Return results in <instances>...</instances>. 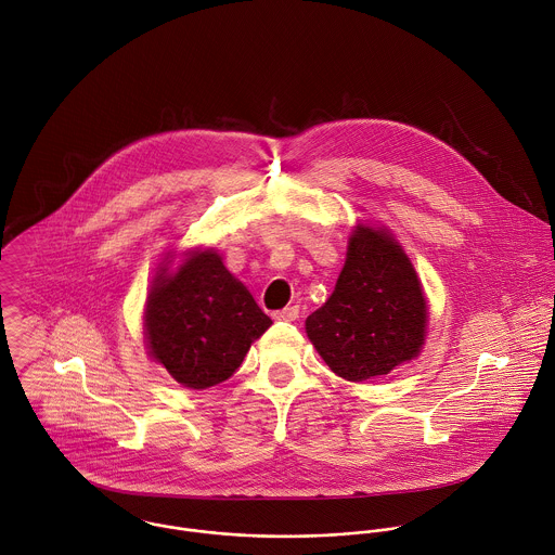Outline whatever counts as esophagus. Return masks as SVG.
I'll return each instance as SVG.
<instances>
[{"instance_id":"1","label":"esophagus","mask_w":555,"mask_h":555,"mask_svg":"<svg viewBox=\"0 0 555 555\" xmlns=\"http://www.w3.org/2000/svg\"><path fill=\"white\" fill-rule=\"evenodd\" d=\"M275 318L278 320H297L299 318V306H288V308H284V310H280V312H275Z\"/></svg>"}]
</instances>
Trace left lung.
<instances>
[{
    "mask_svg": "<svg viewBox=\"0 0 555 555\" xmlns=\"http://www.w3.org/2000/svg\"><path fill=\"white\" fill-rule=\"evenodd\" d=\"M427 306L412 262L385 229L357 227L328 301L306 320L324 363L361 383L418 354Z\"/></svg>",
    "mask_w": 555,
    "mask_h": 555,
    "instance_id": "left-lung-1",
    "label": "left lung"
}]
</instances>
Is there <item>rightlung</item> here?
<instances>
[{"label": "right lung", "mask_w": 555, "mask_h": 555, "mask_svg": "<svg viewBox=\"0 0 555 555\" xmlns=\"http://www.w3.org/2000/svg\"><path fill=\"white\" fill-rule=\"evenodd\" d=\"M269 326L271 318L211 249L188 258L175 275L159 273L147 297L150 352L190 389L231 378Z\"/></svg>", "instance_id": "obj_1"}]
</instances>
